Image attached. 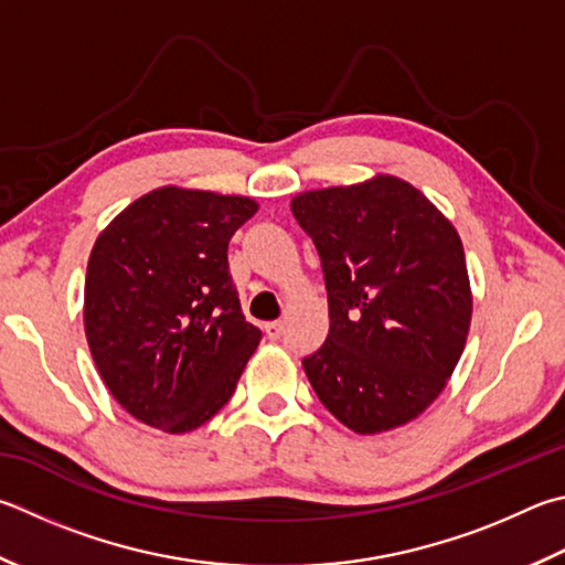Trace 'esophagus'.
Returning a JSON list of instances; mask_svg holds the SVG:
<instances>
[{
	"instance_id": "obj_1",
	"label": "esophagus",
	"mask_w": 565,
	"mask_h": 565,
	"mask_svg": "<svg viewBox=\"0 0 565 565\" xmlns=\"http://www.w3.org/2000/svg\"><path fill=\"white\" fill-rule=\"evenodd\" d=\"M264 333H266V338H271V341H276V338H281V333H284V323L281 321L266 323L264 326Z\"/></svg>"
}]
</instances>
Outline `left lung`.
<instances>
[{
	"label": "left lung",
	"instance_id": "left-lung-1",
	"mask_svg": "<svg viewBox=\"0 0 565 565\" xmlns=\"http://www.w3.org/2000/svg\"><path fill=\"white\" fill-rule=\"evenodd\" d=\"M291 212L328 291V338L301 361L318 399L358 435L409 423L465 351L471 294L459 234L423 192L387 175L303 192Z\"/></svg>",
	"mask_w": 565,
	"mask_h": 565
}]
</instances>
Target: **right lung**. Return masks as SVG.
Segmentation results:
<instances>
[{
  "label": "right lung",
  "mask_w": 565,
  "mask_h": 565,
  "mask_svg": "<svg viewBox=\"0 0 565 565\" xmlns=\"http://www.w3.org/2000/svg\"><path fill=\"white\" fill-rule=\"evenodd\" d=\"M249 198L160 188L100 232L86 271L90 355L126 413L190 433L227 405L262 331L242 313L227 247Z\"/></svg>",
  "instance_id": "right-lung-1"
}]
</instances>
